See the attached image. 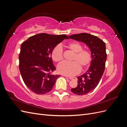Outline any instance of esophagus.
<instances>
[{
  "mask_svg": "<svg viewBox=\"0 0 127 127\" xmlns=\"http://www.w3.org/2000/svg\"><path fill=\"white\" fill-rule=\"evenodd\" d=\"M69 77V78L70 79H71V80H72V79H76V78L75 77H71V76H69V77Z\"/></svg>",
  "mask_w": 127,
  "mask_h": 127,
  "instance_id": "1",
  "label": "esophagus"
}]
</instances>
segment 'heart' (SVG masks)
<instances>
[{
  "mask_svg": "<svg viewBox=\"0 0 127 127\" xmlns=\"http://www.w3.org/2000/svg\"><path fill=\"white\" fill-rule=\"evenodd\" d=\"M67 47L74 53L72 63L64 62L59 64L57 70L60 74L66 76H74L80 72L81 66L83 69L90 66L92 60L91 52L86 49H83L82 45L77 42H71L67 45ZM52 60L59 63L63 60V49L57 45L51 52Z\"/></svg>",
  "mask_w": 127,
  "mask_h": 127,
  "instance_id": "b5f03b06",
  "label": "heart"
}]
</instances>
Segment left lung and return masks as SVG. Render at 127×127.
<instances>
[{
  "instance_id": "1",
  "label": "left lung",
  "mask_w": 127,
  "mask_h": 127,
  "mask_svg": "<svg viewBox=\"0 0 127 127\" xmlns=\"http://www.w3.org/2000/svg\"><path fill=\"white\" fill-rule=\"evenodd\" d=\"M69 37L85 43L91 51L90 67L85 73L77 77V86L71 89L76 95H85L96 87L104 71L107 58L105 43L97 36L86 33L73 34Z\"/></svg>"
}]
</instances>
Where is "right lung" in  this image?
Segmentation results:
<instances>
[{
	"label": "right lung",
	"mask_w": 127,
	"mask_h": 127,
	"mask_svg": "<svg viewBox=\"0 0 127 127\" xmlns=\"http://www.w3.org/2000/svg\"><path fill=\"white\" fill-rule=\"evenodd\" d=\"M65 34L40 33L30 37L22 43L19 55V68L23 80L29 89L36 94L50 92L60 75H52L56 70L51 52L64 39Z\"/></svg>",
	"instance_id": "1"
}]
</instances>
